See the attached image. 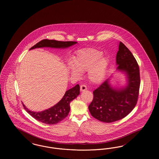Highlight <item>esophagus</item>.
Wrapping results in <instances>:
<instances>
[{"label":"esophagus","instance_id":"obj_1","mask_svg":"<svg viewBox=\"0 0 159 159\" xmlns=\"http://www.w3.org/2000/svg\"><path fill=\"white\" fill-rule=\"evenodd\" d=\"M87 90V87L84 84H82L80 86V91L81 92H84V91Z\"/></svg>","mask_w":159,"mask_h":159}]
</instances>
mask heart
Wrapping results in <instances>:
<instances>
[{
	"mask_svg": "<svg viewBox=\"0 0 159 159\" xmlns=\"http://www.w3.org/2000/svg\"><path fill=\"white\" fill-rule=\"evenodd\" d=\"M102 52L93 48H85L77 52L73 62L75 67L69 64L68 70L71 75L80 76V71H88L89 80L94 84L102 83L106 78L109 60L102 56Z\"/></svg>",
	"mask_w": 159,
	"mask_h": 159,
	"instance_id": "obj_1",
	"label": "heart"
}]
</instances>
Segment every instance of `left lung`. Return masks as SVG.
<instances>
[{
	"label": "left lung",
	"mask_w": 159,
	"mask_h": 159,
	"mask_svg": "<svg viewBox=\"0 0 159 159\" xmlns=\"http://www.w3.org/2000/svg\"><path fill=\"white\" fill-rule=\"evenodd\" d=\"M116 60L117 71L126 75V84L114 88L110 83L111 76L93 92V99L88 107L94 118L106 123L119 120L128 115L136 106L139 95V66L132 53L121 42Z\"/></svg>",
	"instance_id": "8db88e82"
}]
</instances>
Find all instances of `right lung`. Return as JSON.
I'll return each instance as SVG.
<instances>
[{
  "label": "right lung",
  "mask_w": 159,
  "mask_h": 159,
  "mask_svg": "<svg viewBox=\"0 0 159 159\" xmlns=\"http://www.w3.org/2000/svg\"><path fill=\"white\" fill-rule=\"evenodd\" d=\"M77 43V42H76L71 41L62 42L55 40L44 39L32 46L30 50L44 47L65 49L74 45ZM79 94L80 86L79 84H77L75 87L66 91L64 97L55 106L44 111L39 112L31 111L24 106L23 103V105L26 111L36 120L47 125H55L62 121L68 116L70 110V102L77 97Z\"/></svg>",
  "instance_id": "right-lung-1"
}]
</instances>
